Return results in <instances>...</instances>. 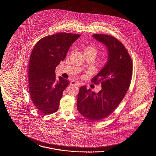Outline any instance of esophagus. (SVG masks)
Here are the masks:
<instances>
[{"mask_svg": "<svg viewBox=\"0 0 156 156\" xmlns=\"http://www.w3.org/2000/svg\"><path fill=\"white\" fill-rule=\"evenodd\" d=\"M70 85H76V86H79L80 85V84H79V83L78 82H77L76 81H71L70 82Z\"/></svg>", "mask_w": 156, "mask_h": 156, "instance_id": "obj_1", "label": "esophagus"}]
</instances>
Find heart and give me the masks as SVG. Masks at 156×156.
Here are the masks:
<instances>
[{
  "label": "heart",
  "mask_w": 156,
  "mask_h": 156,
  "mask_svg": "<svg viewBox=\"0 0 156 156\" xmlns=\"http://www.w3.org/2000/svg\"><path fill=\"white\" fill-rule=\"evenodd\" d=\"M84 54H94L95 57L98 53V49L96 47L93 45H88L87 46L83 51Z\"/></svg>",
  "instance_id": "heart-1"
}]
</instances>
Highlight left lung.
<instances>
[{
  "mask_svg": "<svg viewBox=\"0 0 156 156\" xmlns=\"http://www.w3.org/2000/svg\"><path fill=\"white\" fill-rule=\"evenodd\" d=\"M93 37L105 45L108 60L91 81L101 84L102 89L96 94L82 86L78 94L77 109L90 121H99L110 115L126 95L130 85L133 64L125 47L115 37L107 34H94Z\"/></svg>",
  "mask_w": 156,
  "mask_h": 156,
  "instance_id": "obj_1",
  "label": "left lung"
}]
</instances>
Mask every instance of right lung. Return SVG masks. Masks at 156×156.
<instances>
[{
  "mask_svg": "<svg viewBox=\"0 0 156 156\" xmlns=\"http://www.w3.org/2000/svg\"><path fill=\"white\" fill-rule=\"evenodd\" d=\"M80 34L59 33L40 39L33 48L29 64V88L32 102L44 115L57 111L62 92L69 81L55 70L66 58L71 45Z\"/></svg>",
  "mask_w": 156,
  "mask_h": 156,
  "instance_id": "obj_1",
  "label": "right lung"
}]
</instances>
